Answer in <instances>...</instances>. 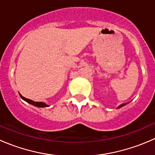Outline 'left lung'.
<instances>
[{
    "instance_id": "8db88e82",
    "label": "left lung",
    "mask_w": 155,
    "mask_h": 155,
    "mask_svg": "<svg viewBox=\"0 0 155 155\" xmlns=\"http://www.w3.org/2000/svg\"><path fill=\"white\" fill-rule=\"evenodd\" d=\"M125 105V104H122V105H121V106H119V107H118V108H120V107H123V106H124Z\"/></svg>"
}]
</instances>
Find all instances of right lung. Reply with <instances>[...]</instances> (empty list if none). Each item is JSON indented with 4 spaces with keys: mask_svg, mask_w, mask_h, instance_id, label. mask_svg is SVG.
Returning <instances> with one entry per match:
<instances>
[{
    "mask_svg": "<svg viewBox=\"0 0 155 155\" xmlns=\"http://www.w3.org/2000/svg\"><path fill=\"white\" fill-rule=\"evenodd\" d=\"M19 95H20V97H21V99L24 100V101H25L26 102L28 103V104H32V105L35 106V107H48V105H47V104H45V103H43V102H35V101H31V100L28 99V98L24 97L21 96L20 94H19Z\"/></svg>",
    "mask_w": 155,
    "mask_h": 155,
    "instance_id": "obj_1",
    "label": "right lung"
}]
</instances>
